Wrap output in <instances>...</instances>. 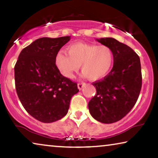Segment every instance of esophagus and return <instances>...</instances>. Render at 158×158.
Instances as JSON below:
<instances>
[{"label":"esophagus","instance_id":"34e87169","mask_svg":"<svg viewBox=\"0 0 158 158\" xmlns=\"http://www.w3.org/2000/svg\"><path fill=\"white\" fill-rule=\"evenodd\" d=\"M85 83H83V82H81V83H77V88H78L79 90H81L82 88H83L84 86H85Z\"/></svg>","mask_w":158,"mask_h":158}]
</instances>
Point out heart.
I'll list each match as a JSON object with an SVG mask.
<instances>
[{
    "mask_svg": "<svg viewBox=\"0 0 158 158\" xmlns=\"http://www.w3.org/2000/svg\"><path fill=\"white\" fill-rule=\"evenodd\" d=\"M67 52L68 56L60 51L55 57L56 67L67 78H73L81 65L84 77L98 81L107 75L113 67L114 52L106 45L78 42L68 46Z\"/></svg>",
    "mask_w": 158,
    "mask_h": 158,
    "instance_id": "obj_1",
    "label": "heart"
}]
</instances>
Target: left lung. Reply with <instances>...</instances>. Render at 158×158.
Segmentation results:
<instances>
[{
	"label": "left lung",
	"mask_w": 158,
	"mask_h": 158,
	"mask_svg": "<svg viewBox=\"0 0 158 158\" xmlns=\"http://www.w3.org/2000/svg\"><path fill=\"white\" fill-rule=\"evenodd\" d=\"M112 49L113 68L101 81L93 83L96 95L88 103L95 119L111 124L124 118L134 107L142 88L140 60L131 47L114 38L96 40Z\"/></svg>",
	"instance_id": "left-lung-1"
}]
</instances>
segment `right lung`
Segmentation results:
<instances>
[{"mask_svg":"<svg viewBox=\"0 0 158 158\" xmlns=\"http://www.w3.org/2000/svg\"><path fill=\"white\" fill-rule=\"evenodd\" d=\"M70 36L38 39L21 52L14 67L15 85L21 104L34 118L44 123L61 119L68 113L76 83L64 77L55 57Z\"/></svg>","mask_w":158,"mask_h":158,"instance_id":"add662e5","label":"right lung"}]
</instances>
